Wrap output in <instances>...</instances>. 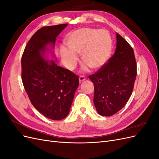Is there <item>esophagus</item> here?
<instances>
[{
    "label": "esophagus",
    "instance_id": "34e87169",
    "mask_svg": "<svg viewBox=\"0 0 159 159\" xmlns=\"http://www.w3.org/2000/svg\"><path fill=\"white\" fill-rule=\"evenodd\" d=\"M86 80V78L84 75H80V78H79V81H80V83H81V81H83L84 80Z\"/></svg>",
    "mask_w": 159,
    "mask_h": 159
}]
</instances>
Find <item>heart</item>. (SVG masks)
<instances>
[{
  "mask_svg": "<svg viewBox=\"0 0 159 159\" xmlns=\"http://www.w3.org/2000/svg\"><path fill=\"white\" fill-rule=\"evenodd\" d=\"M69 50L62 48L61 57L69 69L74 68L80 54L81 61L93 70L107 63L112 51L113 42L109 32L104 29L81 28L72 32L66 38Z\"/></svg>",
  "mask_w": 159,
  "mask_h": 159,
  "instance_id": "1",
  "label": "heart"
}]
</instances>
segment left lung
Returning <instances> with one entry per match:
<instances>
[{"label":"left lung","mask_w":159,"mask_h":159,"mask_svg":"<svg viewBox=\"0 0 159 159\" xmlns=\"http://www.w3.org/2000/svg\"><path fill=\"white\" fill-rule=\"evenodd\" d=\"M116 50L108 61L89 76L94 84L93 103L98 113L109 117L117 113L132 94L137 76V64L133 48L120 36Z\"/></svg>","instance_id":"8db88e82"}]
</instances>
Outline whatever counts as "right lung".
I'll use <instances>...</instances> for the list:
<instances>
[{
  "instance_id": "add662e5",
  "label": "right lung",
  "mask_w": 159,
  "mask_h": 159,
  "mask_svg": "<svg viewBox=\"0 0 159 159\" xmlns=\"http://www.w3.org/2000/svg\"><path fill=\"white\" fill-rule=\"evenodd\" d=\"M68 26H44L34 34L22 56V80L32 104L47 118L67 117L79 85L78 76L44 59L48 45L54 48L56 37Z\"/></svg>"
}]
</instances>
